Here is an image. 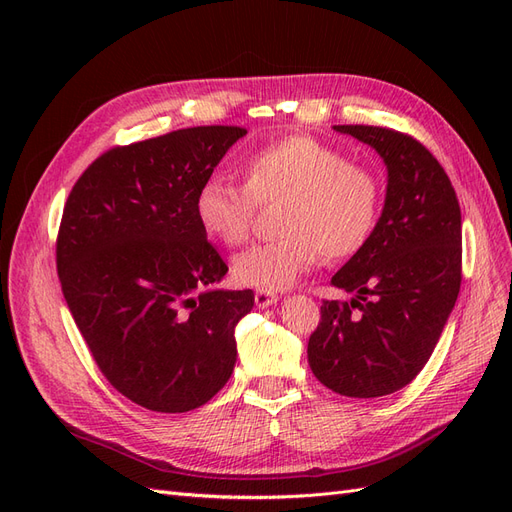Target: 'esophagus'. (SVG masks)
Instances as JSON below:
<instances>
[{"label":"esophagus","instance_id":"1","mask_svg":"<svg viewBox=\"0 0 512 512\" xmlns=\"http://www.w3.org/2000/svg\"><path fill=\"white\" fill-rule=\"evenodd\" d=\"M254 301L258 307H269L273 303L280 301V294H277L275 290H265V288H258L256 294H254Z\"/></svg>","mask_w":512,"mask_h":512}]
</instances>
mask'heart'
I'll list each match as a JSON object with an SVG mask.
<instances>
[{"mask_svg":"<svg viewBox=\"0 0 512 512\" xmlns=\"http://www.w3.org/2000/svg\"><path fill=\"white\" fill-rule=\"evenodd\" d=\"M243 185L203 181L194 200L205 235L226 247L247 241L258 205L280 203L282 237L241 252L232 271L241 284L280 290L307 269L359 254L374 237L382 211V179L369 164L307 134H288L256 149L241 164Z\"/></svg>","mask_w":512,"mask_h":512,"instance_id":"obj_1","label":"heart"}]
</instances>
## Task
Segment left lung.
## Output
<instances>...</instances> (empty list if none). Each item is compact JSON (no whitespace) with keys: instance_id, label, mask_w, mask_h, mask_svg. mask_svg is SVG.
I'll return each mask as SVG.
<instances>
[{"instance_id":"1","label":"left lung","mask_w":512,"mask_h":512,"mask_svg":"<svg viewBox=\"0 0 512 512\" xmlns=\"http://www.w3.org/2000/svg\"><path fill=\"white\" fill-rule=\"evenodd\" d=\"M374 147L389 170L374 237L331 284L350 301H322L307 361L327 389L382 397L410 384L436 348L461 286V209L451 179L410 134L333 126Z\"/></svg>"}]
</instances>
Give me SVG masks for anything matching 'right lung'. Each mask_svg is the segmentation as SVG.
<instances>
[{
  "label": "right lung",
  "mask_w": 512,
  "mask_h": 512,
  "mask_svg": "<svg viewBox=\"0 0 512 512\" xmlns=\"http://www.w3.org/2000/svg\"><path fill=\"white\" fill-rule=\"evenodd\" d=\"M243 134L198 126L108 149L61 215L57 273L70 314L104 378L147 410L200 408L235 369V327L254 292L218 288L228 267L194 200Z\"/></svg>",
  "instance_id": "right-lung-1"
}]
</instances>
